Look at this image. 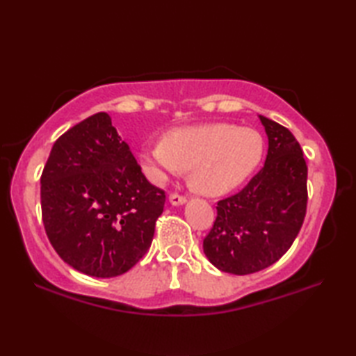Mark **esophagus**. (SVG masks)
Wrapping results in <instances>:
<instances>
[{"mask_svg": "<svg viewBox=\"0 0 356 356\" xmlns=\"http://www.w3.org/2000/svg\"><path fill=\"white\" fill-rule=\"evenodd\" d=\"M168 200L172 207H182L186 203V199L184 197V195H179V194H170Z\"/></svg>", "mask_w": 356, "mask_h": 356, "instance_id": "esophagus-1", "label": "esophagus"}]
</instances>
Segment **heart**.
Here are the masks:
<instances>
[{
  "mask_svg": "<svg viewBox=\"0 0 356 356\" xmlns=\"http://www.w3.org/2000/svg\"><path fill=\"white\" fill-rule=\"evenodd\" d=\"M261 134L249 127L211 122L166 131L162 140L143 147L142 170L154 184L190 168V182L200 194L217 197L236 190L260 165Z\"/></svg>",
  "mask_w": 356,
  "mask_h": 356,
  "instance_id": "obj_1",
  "label": "heart"
}]
</instances>
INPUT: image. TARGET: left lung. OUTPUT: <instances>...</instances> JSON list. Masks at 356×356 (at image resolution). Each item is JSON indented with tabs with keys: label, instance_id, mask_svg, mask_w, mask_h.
I'll return each mask as SVG.
<instances>
[{
	"label": "left lung",
	"instance_id": "obj_1",
	"mask_svg": "<svg viewBox=\"0 0 356 356\" xmlns=\"http://www.w3.org/2000/svg\"><path fill=\"white\" fill-rule=\"evenodd\" d=\"M268 136L264 166L243 190L217 203L203 252L218 270L246 275L287 252L306 216L307 166L293 134L259 115Z\"/></svg>",
	"mask_w": 356,
	"mask_h": 356
}]
</instances>
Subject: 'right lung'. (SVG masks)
Returning a JSON list of instances; mask_svg holds the SVG:
<instances>
[{
  "label": "right lung",
  "instance_id": "obj_1",
  "mask_svg": "<svg viewBox=\"0 0 356 356\" xmlns=\"http://www.w3.org/2000/svg\"><path fill=\"white\" fill-rule=\"evenodd\" d=\"M165 193L151 185L107 113H96L53 143L41 176L45 232L82 274H125L151 246Z\"/></svg>",
  "mask_w": 356,
  "mask_h": 356
}]
</instances>
